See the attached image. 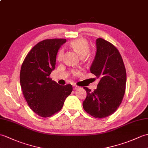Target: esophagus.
Returning <instances> with one entry per match:
<instances>
[{"label": "esophagus", "instance_id": "1", "mask_svg": "<svg viewBox=\"0 0 148 148\" xmlns=\"http://www.w3.org/2000/svg\"><path fill=\"white\" fill-rule=\"evenodd\" d=\"M73 89L74 90H77V89H79V86H76V85H73Z\"/></svg>", "mask_w": 148, "mask_h": 148}]
</instances>
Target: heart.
I'll return each mask as SVG.
<instances>
[{
    "instance_id": "obj_1",
    "label": "heart",
    "mask_w": 148,
    "mask_h": 148,
    "mask_svg": "<svg viewBox=\"0 0 148 148\" xmlns=\"http://www.w3.org/2000/svg\"><path fill=\"white\" fill-rule=\"evenodd\" d=\"M70 46L76 51L79 56L81 57H84L90 51V46H89L87 40L83 38L76 39L70 43ZM64 56V50L63 49H60L58 51L57 55V59L58 61H61L63 59ZM73 74L74 75H77L80 73L79 70H73Z\"/></svg>"
}]
</instances>
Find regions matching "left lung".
<instances>
[{
    "instance_id": "obj_1",
    "label": "left lung",
    "mask_w": 148,
    "mask_h": 148,
    "mask_svg": "<svg viewBox=\"0 0 148 148\" xmlns=\"http://www.w3.org/2000/svg\"><path fill=\"white\" fill-rule=\"evenodd\" d=\"M97 53L90 71L99 79L91 92L84 87L86 98L82 102L86 112L97 119L112 115L121 104L125 91L127 75L121 53L112 43L99 38Z\"/></svg>"
}]
</instances>
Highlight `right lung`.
<instances>
[{
    "mask_svg": "<svg viewBox=\"0 0 148 148\" xmlns=\"http://www.w3.org/2000/svg\"><path fill=\"white\" fill-rule=\"evenodd\" d=\"M66 39L41 41L27 54L20 71V84L27 105L37 115L50 117L62 108L73 91L71 84L60 86L50 75L56 68L58 50Z\"/></svg>",
    "mask_w": 148,
    "mask_h": 148,
    "instance_id": "right-lung-1",
    "label": "right lung"
}]
</instances>
